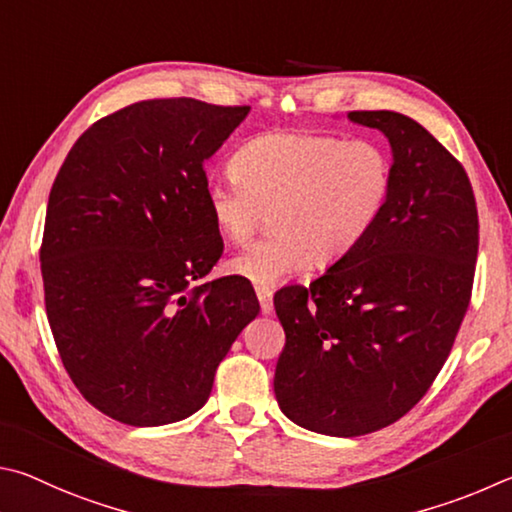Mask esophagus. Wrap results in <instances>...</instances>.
I'll use <instances>...</instances> for the list:
<instances>
[{
	"mask_svg": "<svg viewBox=\"0 0 512 512\" xmlns=\"http://www.w3.org/2000/svg\"><path fill=\"white\" fill-rule=\"evenodd\" d=\"M256 297H258V303H261L263 315H270L272 308H274V303H272V290L256 288Z\"/></svg>",
	"mask_w": 512,
	"mask_h": 512,
	"instance_id": "esophagus-1",
	"label": "esophagus"
}]
</instances>
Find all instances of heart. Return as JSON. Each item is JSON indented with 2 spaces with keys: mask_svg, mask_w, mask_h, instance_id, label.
<instances>
[{
  "mask_svg": "<svg viewBox=\"0 0 512 512\" xmlns=\"http://www.w3.org/2000/svg\"><path fill=\"white\" fill-rule=\"evenodd\" d=\"M233 173L206 186V211L236 245L272 213V236L227 263L229 274L263 290L310 263L333 267L355 254L396 186V164L382 143L299 130L249 139L233 157Z\"/></svg>",
  "mask_w": 512,
  "mask_h": 512,
  "instance_id": "heart-1",
  "label": "heart"
}]
</instances>
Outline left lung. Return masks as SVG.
I'll use <instances>...</instances> for the list:
<instances>
[{
	"label": "left lung",
	"instance_id": "obj_1",
	"mask_svg": "<svg viewBox=\"0 0 512 512\" xmlns=\"http://www.w3.org/2000/svg\"><path fill=\"white\" fill-rule=\"evenodd\" d=\"M391 143L396 186L364 245L310 288L274 297L285 330L274 393L292 423L364 436L432 387L470 306L479 215L463 166L405 114L348 112Z\"/></svg>",
	"mask_w": 512,
	"mask_h": 512
}]
</instances>
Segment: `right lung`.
<instances>
[{
    "instance_id": "right-lung-1",
    "label": "right lung",
    "mask_w": 512,
    "mask_h": 512,
    "mask_svg": "<svg viewBox=\"0 0 512 512\" xmlns=\"http://www.w3.org/2000/svg\"><path fill=\"white\" fill-rule=\"evenodd\" d=\"M247 105L152 98L80 134L51 186L40 247L60 360L83 398L132 427L204 407L218 364L254 319V290L204 279L222 256L204 161Z\"/></svg>"
}]
</instances>
